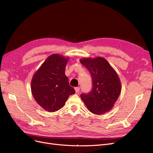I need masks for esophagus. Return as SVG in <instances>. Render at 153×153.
Wrapping results in <instances>:
<instances>
[{"label":"esophagus","mask_w":153,"mask_h":153,"mask_svg":"<svg viewBox=\"0 0 153 153\" xmlns=\"http://www.w3.org/2000/svg\"><path fill=\"white\" fill-rule=\"evenodd\" d=\"M75 90L76 93H78V92H79V91H80V87H75Z\"/></svg>","instance_id":"obj_1"}]
</instances>
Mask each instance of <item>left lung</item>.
<instances>
[{
  "label": "left lung",
  "instance_id": "8db88e82",
  "mask_svg": "<svg viewBox=\"0 0 153 153\" xmlns=\"http://www.w3.org/2000/svg\"><path fill=\"white\" fill-rule=\"evenodd\" d=\"M80 62L90 72L92 89L82 94L81 99L91 112L103 114L112 109L121 92V83L117 72L102 57H84Z\"/></svg>",
  "mask_w": 153,
  "mask_h": 153
}]
</instances>
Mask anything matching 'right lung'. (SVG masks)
Returning <instances> with one entry per match:
<instances>
[{
  "instance_id": "add662e5",
  "label": "right lung",
  "mask_w": 153,
  "mask_h": 153,
  "mask_svg": "<svg viewBox=\"0 0 153 153\" xmlns=\"http://www.w3.org/2000/svg\"><path fill=\"white\" fill-rule=\"evenodd\" d=\"M69 59V57L58 53L51 55L32 76V96L41 107L48 112L62 108L69 96L75 93L65 75Z\"/></svg>"
}]
</instances>
